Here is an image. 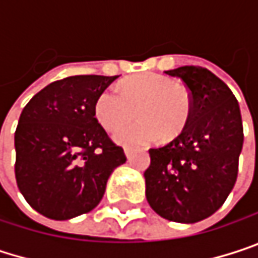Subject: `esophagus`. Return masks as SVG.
<instances>
[{
    "instance_id": "1",
    "label": "esophagus",
    "mask_w": 258,
    "mask_h": 258,
    "mask_svg": "<svg viewBox=\"0 0 258 258\" xmlns=\"http://www.w3.org/2000/svg\"><path fill=\"white\" fill-rule=\"evenodd\" d=\"M133 152H134V149H133V148H130V146H125V148H124V154H125V157H127V158H130V157L133 155Z\"/></svg>"
}]
</instances>
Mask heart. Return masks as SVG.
Instances as JSON below:
<instances>
[{
    "mask_svg": "<svg viewBox=\"0 0 258 258\" xmlns=\"http://www.w3.org/2000/svg\"><path fill=\"white\" fill-rule=\"evenodd\" d=\"M119 91L106 89L95 101V116L109 131L118 130L134 116L131 122L116 133L122 145H143L173 139L185 128L191 115V94L185 86L158 73H142L121 82Z\"/></svg>",
    "mask_w": 258,
    "mask_h": 258,
    "instance_id": "1",
    "label": "heart"
}]
</instances>
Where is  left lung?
Listing matches in <instances>:
<instances>
[{
    "instance_id": "1",
    "label": "left lung",
    "mask_w": 258,
    "mask_h": 258,
    "mask_svg": "<svg viewBox=\"0 0 258 258\" xmlns=\"http://www.w3.org/2000/svg\"><path fill=\"white\" fill-rule=\"evenodd\" d=\"M191 94V115L179 136L149 149L146 200L163 218L183 224L215 214L234 186L243 145L240 109L230 88L203 67L166 72Z\"/></svg>"
}]
</instances>
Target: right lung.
Returning a JSON list of instances; mask_svg holds the SVG:
<instances>
[{
	"label": "right lung",
	"instance_id": "obj_1",
	"mask_svg": "<svg viewBox=\"0 0 258 258\" xmlns=\"http://www.w3.org/2000/svg\"><path fill=\"white\" fill-rule=\"evenodd\" d=\"M118 76H70L37 92L15 133V175L32 209L70 220L103 199L112 172L127 161L95 118V101Z\"/></svg>",
	"mask_w": 258,
	"mask_h": 258
}]
</instances>
